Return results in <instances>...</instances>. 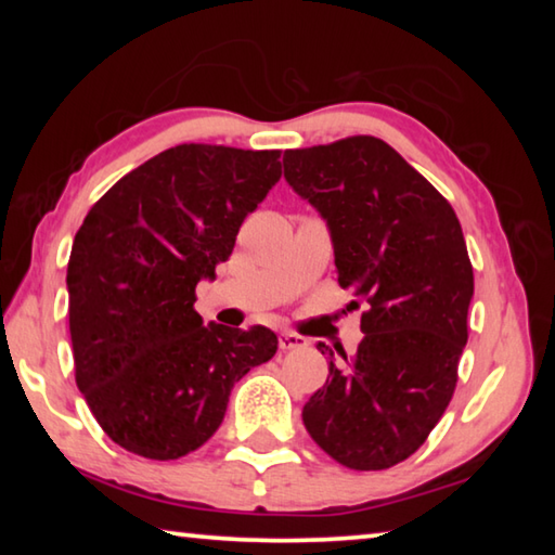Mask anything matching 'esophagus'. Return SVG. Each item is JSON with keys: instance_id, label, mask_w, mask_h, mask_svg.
<instances>
[{"instance_id": "34e87169", "label": "esophagus", "mask_w": 555, "mask_h": 555, "mask_svg": "<svg viewBox=\"0 0 555 555\" xmlns=\"http://www.w3.org/2000/svg\"><path fill=\"white\" fill-rule=\"evenodd\" d=\"M308 345V340L306 337H300V335H296V333H281L279 335V347L281 350H300V347H306Z\"/></svg>"}]
</instances>
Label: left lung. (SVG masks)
<instances>
[{
  "instance_id": "8db88e82",
  "label": "left lung",
  "mask_w": 555,
  "mask_h": 555,
  "mask_svg": "<svg viewBox=\"0 0 555 555\" xmlns=\"http://www.w3.org/2000/svg\"><path fill=\"white\" fill-rule=\"evenodd\" d=\"M284 176L327 222L340 286L370 304L354 357L340 350L304 406L306 430L345 467L387 469L426 443L453 399L475 291L463 228L377 137L288 149Z\"/></svg>"
}]
</instances>
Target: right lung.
<instances>
[{
	"label": "right lung",
	"mask_w": 555,
	"mask_h": 555,
	"mask_svg": "<svg viewBox=\"0 0 555 555\" xmlns=\"http://www.w3.org/2000/svg\"><path fill=\"white\" fill-rule=\"evenodd\" d=\"M281 152L181 144L92 205L73 240L75 382L129 453L178 460L220 428L230 391L276 354L264 325H203L195 286L228 261L240 224L281 178Z\"/></svg>",
	"instance_id": "right-lung-1"
}]
</instances>
